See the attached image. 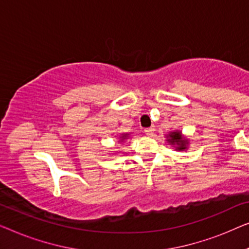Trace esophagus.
<instances>
[{
  "label": "esophagus",
  "mask_w": 249,
  "mask_h": 249,
  "mask_svg": "<svg viewBox=\"0 0 249 249\" xmlns=\"http://www.w3.org/2000/svg\"><path fill=\"white\" fill-rule=\"evenodd\" d=\"M155 131H156L155 127H153V126H151V127H148V128H145V129H144V133H145L146 135L151 136V135L153 134V133H155Z\"/></svg>",
  "instance_id": "1"
}]
</instances>
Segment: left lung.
<instances>
[{
	"label": "left lung",
	"mask_w": 249,
	"mask_h": 249,
	"mask_svg": "<svg viewBox=\"0 0 249 249\" xmlns=\"http://www.w3.org/2000/svg\"><path fill=\"white\" fill-rule=\"evenodd\" d=\"M167 141L170 144L176 146V150H178V151H184V150L187 149L188 140L185 139L179 131L170 132L167 135Z\"/></svg>",
	"instance_id": "8db88e82"
}]
</instances>
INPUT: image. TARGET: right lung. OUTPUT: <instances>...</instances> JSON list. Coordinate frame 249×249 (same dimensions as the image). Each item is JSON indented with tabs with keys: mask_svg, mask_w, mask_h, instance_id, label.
<instances>
[{
	"mask_svg": "<svg viewBox=\"0 0 249 249\" xmlns=\"http://www.w3.org/2000/svg\"><path fill=\"white\" fill-rule=\"evenodd\" d=\"M127 136H128V134H122V136H121V142H123L124 140H125L126 138H127Z\"/></svg>",
	"mask_w": 249,
	"mask_h": 249,
	"instance_id": "add662e5",
	"label": "right lung"
}]
</instances>
